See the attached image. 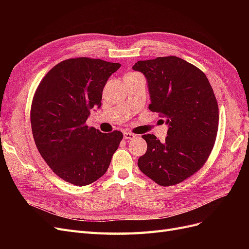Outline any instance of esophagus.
<instances>
[{
    "label": "esophagus",
    "instance_id": "34e87169",
    "mask_svg": "<svg viewBox=\"0 0 249 249\" xmlns=\"http://www.w3.org/2000/svg\"><path fill=\"white\" fill-rule=\"evenodd\" d=\"M135 137H136V135L133 134V133H130V132H124V138L126 139V140H132Z\"/></svg>",
    "mask_w": 249,
    "mask_h": 249
}]
</instances>
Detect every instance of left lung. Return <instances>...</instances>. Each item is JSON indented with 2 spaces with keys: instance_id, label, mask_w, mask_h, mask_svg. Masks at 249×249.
Instances as JSON below:
<instances>
[{
  "instance_id": "left-lung-1",
  "label": "left lung",
  "mask_w": 249,
  "mask_h": 249,
  "mask_svg": "<svg viewBox=\"0 0 249 249\" xmlns=\"http://www.w3.org/2000/svg\"><path fill=\"white\" fill-rule=\"evenodd\" d=\"M134 71L147 80L148 109L166 117L167 137L142 135L146 153L138 167L160 186H173L194 175L208 160L218 131V104L206 74L176 56L138 61Z\"/></svg>"
}]
</instances>
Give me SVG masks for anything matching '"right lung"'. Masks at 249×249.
<instances>
[{
  "label": "right lung",
  "mask_w": 249,
  "mask_h": 249,
  "mask_svg": "<svg viewBox=\"0 0 249 249\" xmlns=\"http://www.w3.org/2000/svg\"><path fill=\"white\" fill-rule=\"evenodd\" d=\"M119 63L79 57L58 63L43 77L31 106L35 144L65 182L86 186L107 171L124 135L88 126L90 110L101 107L103 89Z\"/></svg>",
  "instance_id": "obj_1"
}]
</instances>
